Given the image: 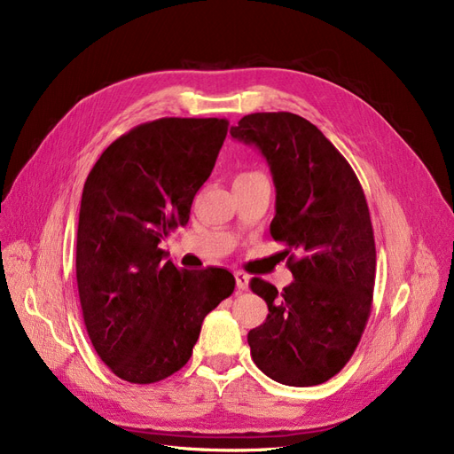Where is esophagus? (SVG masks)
<instances>
[{
    "label": "esophagus",
    "mask_w": 454,
    "mask_h": 454,
    "mask_svg": "<svg viewBox=\"0 0 454 454\" xmlns=\"http://www.w3.org/2000/svg\"><path fill=\"white\" fill-rule=\"evenodd\" d=\"M248 283H251V275H247L243 271H236V285L239 292L248 290Z\"/></svg>",
    "instance_id": "obj_1"
}]
</instances>
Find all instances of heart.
<instances>
[{
  "label": "heart",
  "mask_w": 454,
  "mask_h": 454,
  "mask_svg": "<svg viewBox=\"0 0 454 454\" xmlns=\"http://www.w3.org/2000/svg\"><path fill=\"white\" fill-rule=\"evenodd\" d=\"M254 173H258V171H248V173H243V175H254ZM243 175H241V177H243Z\"/></svg>",
  "instance_id": "1"
}]
</instances>
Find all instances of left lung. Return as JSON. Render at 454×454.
Here are the masks:
<instances>
[{"mask_svg": "<svg viewBox=\"0 0 454 454\" xmlns=\"http://www.w3.org/2000/svg\"><path fill=\"white\" fill-rule=\"evenodd\" d=\"M230 134L256 145L275 183L270 233L285 243L294 275L283 292L254 277L268 303L247 335L251 356L273 381L313 387L343 370L372 313L375 239L362 184L343 154L294 113H253Z\"/></svg>", "mask_w": 454, "mask_h": 454, "instance_id": "1", "label": "left lung"}]
</instances>
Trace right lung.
I'll return each instance as SVG.
<instances>
[{"mask_svg": "<svg viewBox=\"0 0 454 454\" xmlns=\"http://www.w3.org/2000/svg\"><path fill=\"white\" fill-rule=\"evenodd\" d=\"M228 124L177 116L139 124L86 177L77 230L82 318L98 356L128 383L179 372L203 318L236 288L228 270H179L158 247L188 223Z\"/></svg>", "mask_w": 454, "mask_h": 454, "instance_id": "obj_1", "label": "right lung"}]
</instances>
